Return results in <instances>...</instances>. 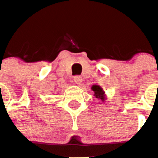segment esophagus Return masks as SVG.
<instances>
[{
    "instance_id": "34e87169",
    "label": "esophagus",
    "mask_w": 158,
    "mask_h": 158,
    "mask_svg": "<svg viewBox=\"0 0 158 158\" xmlns=\"http://www.w3.org/2000/svg\"><path fill=\"white\" fill-rule=\"evenodd\" d=\"M83 81V79H82V77L80 76H74V82L76 84H80Z\"/></svg>"
}]
</instances>
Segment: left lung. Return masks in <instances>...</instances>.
Returning a JSON list of instances; mask_svg holds the SVG:
<instances>
[{
	"mask_svg": "<svg viewBox=\"0 0 158 158\" xmlns=\"http://www.w3.org/2000/svg\"><path fill=\"white\" fill-rule=\"evenodd\" d=\"M91 89L92 91H94V96H95L96 98L99 99L100 101H102V102H105L106 98L105 92L103 91V89H102V88L101 86L97 85V84H94V85L92 86Z\"/></svg>",
	"mask_w": 158,
	"mask_h": 158,
	"instance_id": "obj_1",
	"label": "left lung"
}]
</instances>
